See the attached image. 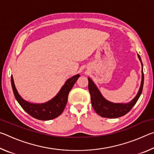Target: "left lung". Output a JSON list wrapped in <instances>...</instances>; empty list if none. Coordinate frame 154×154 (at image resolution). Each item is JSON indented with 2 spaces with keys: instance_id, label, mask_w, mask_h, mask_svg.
Segmentation results:
<instances>
[{
  "instance_id": "8db88e82",
  "label": "left lung",
  "mask_w": 154,
  "mask_h": 154,
  "mask_svg": "<svg viewBox=\"0 0 154 154\" xmlns=\"http://www.w3.org/2000/svg\"><path fill=\"white\" fill-rule=\"evenodd\" d=\"M138 57H139L140 61L141 62L143 68L141 59H140V57L139 54H138ZM143 83H144V74H143V71L142 70L141 84H140L139 92H138L137 95L135 96V98L131 102L127 104H116L110 103L105 100L103 98V96L101 95V94L97 89V88L96 87L90 78H88V89L90 91L91 103H92L94 109L96 113L100 116L103 117V118H117L125 116L131 110L137 102L138 99L139 98L142 93Z\"/></svg>"
}]
</instances>
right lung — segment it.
Listing matches in <instances>:
<instances>
[{
	"instance_id": "right-lung-1",
	"label": "right lung",
	"mask_w": 154,
	"mask_h": 154,
	"mask_svg": "<svg viewBox=\"0 0 154 154\" xmlns=\"http://www.w3.org/2000/svg\"><path fill=\"white\" fill-rule=\"evenodd\" d=\"M79 75H75L68 79L60 92L49 102L43 104H32L27 102L19 95L15 88L14 79L11 75V86L14 96L22 109L34 118L40 120H50L60 116L66 106L70 91L77 82Z\"/></svg>"
}]
</instances>
